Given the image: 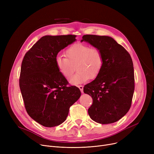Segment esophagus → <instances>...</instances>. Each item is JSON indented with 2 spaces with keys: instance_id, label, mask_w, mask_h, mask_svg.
<instances>
[{
  "instance_id": "obj_1",
  "label": "esophagus",
  "mask_w": 154,
  "mask_h": 154,
  "mask_svg": "<svg viewBox=\"0 0 154 154\" xmlns=\"http://www.w3.org/2000/svg\"><path fill=\"white\" fill-rule=\"evenodd\" d=\"M78 87L79 88V89L80 90V92L83 93L84 92V87L82 85H79Z\"/></svg>"
}]
</instances>
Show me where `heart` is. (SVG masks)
Listing matches in <instances>:
<instances>
[{"mask_svg":"<svg viewBox=\"0 0 154 154\" xmlns=\"http://www.w3.org/2000/svg\"><path fill=\"white\" fill-rule=\"evenodd\" d=\"M67 57L57 55L55 64L60 74L69 78L75 70L77 72L71 77L69 82L77 85L94 80L97 77L102 70L103 57L102 52L97 48H91L84 44H75L66 51Z\"/></svg>","mask_w":154,"mask_h":154,"instance_id":"obj_1","label":"heart"}]
</instances>
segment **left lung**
Listing matches in <instances>:
<instances>
[{"label": "left lung", "instance_id": "1", "mask_svg": "<svg viewBox=\"0 0 154 154\" xmlns=\"http://www.w3.org/2000/svg\"><path fill=\"white\" fill-rule=\"evenodd\" d=\"M85 41L99 49L103 66L99 75L84 87L93 103L88 113L95 122L108 124L123 117L131 107L134 92V71L131 57L109 36L84 35Z\"/></svg>", "mask_w": 154, "mask_h": 154}]
</instances>
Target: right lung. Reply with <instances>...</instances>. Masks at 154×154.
<instances>
[{"instance_id":"1","label":"right lung","mask_w":154,"mask_h":154,"mask_svg":"<svg viewBox=\"0 0 154 154\" xmlns=\"http://www.w3.org/2000/svg\"><path fill=\"white\" fill-rule=\"evenodd\" d=\"M75 35H45L40 38L23 59L19 86L29 116L46 127L63 123L69 108L80 97L75 86L67 80L55 64L57 54L75 42Z\"/></svg>"}]
</instances>
